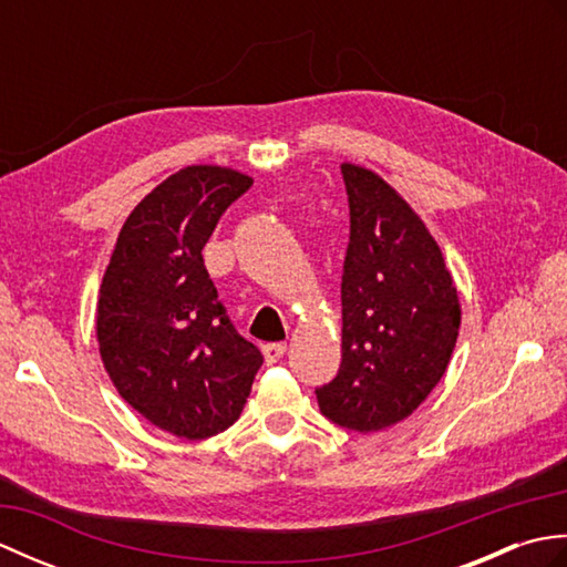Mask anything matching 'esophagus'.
<instances>
[{"mask_svg":"<svg viewBox=\"0 0 567 567\" xmlns=\"http://www.w3.org/2000/svg\"><path fill=\"white\" fill-rule=\"evenodd\" d=\"M285 351H287V346H285L282 341H277V343H265V346H262L265 363H277V360H280V358L285 355Z\"/></svg>","mask_w":567,"mask_h":567,"instance_id":"esophagus-1","label":"esophagus"}]
</instances>
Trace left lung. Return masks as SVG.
<instances>
[{
    "mask_svg": "<svg viewBox=\"0 0 567 567\" xmlns=\"http://www.w3.org/2000/svg\"><path fill=\"white\" fill-rule=\"evenodd\" d=\"M351 214L341 275V368L317 388L321 414L351 431L406 419L449 368L461 305L441 248L375 173L341 165Z\"/></svg>",
    "mask_w": 567,
    "mask_h": 567,
    "instance_id": "left-lung-1",
    "label": "left lung"
}]
</instances>
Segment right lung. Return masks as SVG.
Wrapping results in <instances>:
<instances>
[{
    "label": "right lung",
    "instance_id": "right-lung-1",
    "mask_svg": "<svg viewBox=\"0 0 567 567\" xmlns=\"http://www.w3.org/2000/svg\"><path fill=\"white\" fill-rule=\"evenodd\" d=\"M250 185L219 165L171 175L128 214L102 280L97 339L114 388L151 424L187 441L231 426L262 365L202 258Z\"/></svg>",
    "mask_w": 567,
    "mask_h": 567
}]
</instances>
